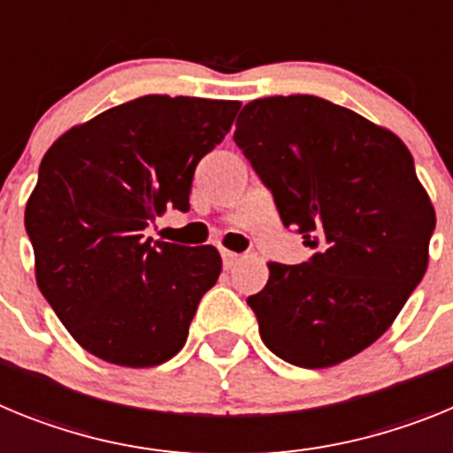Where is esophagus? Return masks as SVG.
I'll use <instances>...</instances> for the list:
<instances>
[{
  "label": "esophagus",
  "instance_id": "1",
  "mask_svg": "<svg viewBox=\"0 0 453 453\" xmlns=\"http://www.w3.org/2000/svg\"><path fill=\"white\" fill-rule=\"evenodd\" d=\"M240 258H242V256L235 254V251L222 250V263H224V267H226V270H229V267H234L235 263L240 261Z\"/></svg>",
  "mask_w": 453,
  "mask_h": 453
}]
</instances>
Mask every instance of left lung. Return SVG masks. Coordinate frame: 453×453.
I'll list each match as a JSON object with an SVG mask.
<instances>
[{
	"label": "left lung",
	"mask_w": 453,
	"mask_h": 453,
	"mask_svg": "<svg viewBox=\"0 0 453 453\" xmlns=\"http://www.w3.org/2000/svg\"><path fill=\"white\" fill-rule=\"evenodd\" d=\"M234 142L313 256L247 297L267 349L331 367L381 338L429 263L435 211L390 131L313 95L247 104Z\"/></svg>",
	"instance_id": "1"
}]
</instances>
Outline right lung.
<instances>
[{"label":"right lung","mask_w":453,"mask_h":453,"mask_svg":"<svg viewBox=\"0 0 453 453\" xmlns=\"http://www.w3.org/2000/svg\"><path fill=\"white\" fill-rule=\"evenodd\" d=\"M240 102L147 95L56 140L24 211L35 281L72 338L124 367L170 361L218 281L211 245L154 242L167 208L186 213L195 167L229 134Z\"/></svg>","instance_id":"add662e5"}]
</instances>
